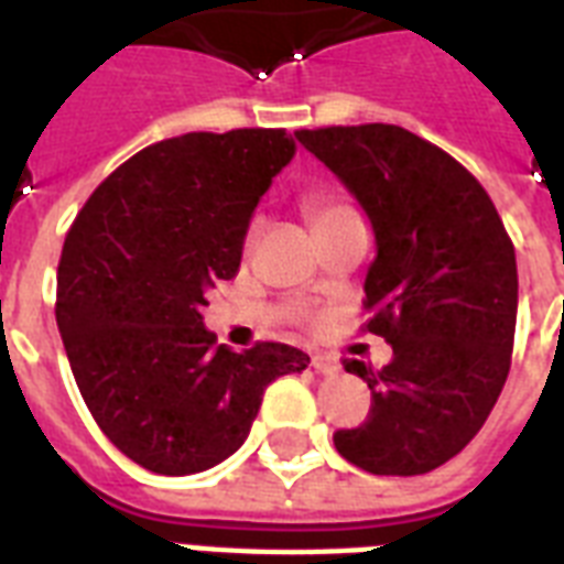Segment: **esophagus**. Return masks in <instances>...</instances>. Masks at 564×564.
Masks as SVG:
<instances>
[{
    "instance_id": "esophagus-1",
    "label": "esophagus",
    "mask_w": 564,
    "mask_h": 564,
    "mask_svg": "<svg viewBox=\"0 0 564 564\" xmlns=\"http://www.w3.org/2000/svg\"><path fill=\"white\" fill-rule=\"evenodd\" d=\"M310 366H313L318 375H327V377L339 375V362L330 360V357H313V362H310Z\"/></svg>"
}]
</instances>
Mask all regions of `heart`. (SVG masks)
Returning <instances> with one entry per match:
<instances>
[{"instance_id": "1", "label": "heart", "mask_w": 564, "mask_h": 564, "mask_svg": "<svg viewBox=\"0 0 564 564\" xmlns=\"http://www.w3.org/2000/svg\"><path fill=\"white\" fill-rule=\"evenodd\" d=\"M307 216L313 221V228H322V225H330V221L348 219V216H354V210L334 195H313V198H307Z\"/></svg>"}]
</instances>
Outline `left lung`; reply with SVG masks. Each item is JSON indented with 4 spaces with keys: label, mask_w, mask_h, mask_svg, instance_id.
Returning <instances> with one entry per match:
<instances>
[{
    "label": "left lung",
    "mask_w": 564,
    "mask_h": 564,
    "mask_svg": "<svg viewBox=\"0 0 564 564\" xmlns=\"http://www.w3.org/2000/svg\"><path fill=\"white\" fill-rule=\"evenodd\" d=\"M360 202L375 230L366 274L369 330L392 345L375 371L345 360L371 389L360 427L336 451L362 471L412 477L445 465L486 424L507 383L518 265L503 221L471 172L401 126L299 131Z\"/></svg>",
    "instance_id": "obj_1"
}]
</instances>
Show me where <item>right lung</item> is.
Returning <instances> with one entry per match:
<instances>
[{"label": "right lung", "mask_w": 564, "mask_h": 564, "mask_svg": "<svg viewBox=\"0 0 564 564\" xmlns=\"http://www.w3.org/2000/svg\"><path fill=\"white\" fill-rule=\"evenodd\" d=\"M295 140L272 128L184 134L122 163L87 198L57 265V330L101 433L154 474L207 471L251 433L265 386L307 369L292 345L216 348L207 292Z\"/></svg>", "instance_id": "1"}]
</instances>
